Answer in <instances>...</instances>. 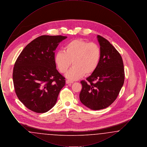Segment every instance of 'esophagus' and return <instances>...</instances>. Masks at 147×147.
I'll return each mask as SVG.
<instances>
[{
	"label": "esophagus",
	"instance_id": "obj_1",
	"mask_svg": "<svg viewBox=\"0 0 147 147\" xmlns=\"http://www.w3.org/2000/svg\"><path fill=\"white\" fill-rule=\"evenodd\" d=\"M65 82H66V84H68V85H71V83H73V82L70 81L69 80H66Z\"/></svg>",
	"mask_w": 147,
	"mask_h": 147
}]
</instances>
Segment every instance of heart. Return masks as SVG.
<instances>
[{
  "label": "heart",
  "instance_id": "heart-1",
  "mask_svg": "<svg viewBox=\"0 0 147 147\" xmlns=\"http://www.w3.org/2000/svg\"><path fill=\"white\" fill-rule=\"evenodd\" d=\"M101 59V50L97 43L75 39L66 43L63 51L57 52L55 61L59 71L70 80H77L88 76L98 69Z\"/></svg>",
  "mask_w": 147,
  "mask_h": 147
}]
</instances>
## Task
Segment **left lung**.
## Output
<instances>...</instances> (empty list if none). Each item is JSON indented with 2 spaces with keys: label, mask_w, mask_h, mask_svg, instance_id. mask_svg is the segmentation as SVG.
Wrapping results in <instances>:
<instances>
[{
  "label": "left lung",
  "mask_w": 147,
  "mask_h": 147,
  "mask_svg": "<svg viewBox=\"0 0 147 147\" xmlns=\"http://www.w3.org/2000/svg\"><path fill=\"white\" fill-rule=\"evenodd\" d=\"M101 50V59L98 69L86 81H81L80 100L94 110L104 109L115 101L125 81L122 57L105 38L98 35Z\"/></svg>",
  "instance_id": "1"
}]
</instances>
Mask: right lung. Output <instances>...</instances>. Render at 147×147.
Wrapping results in <instances>:
<instances>
[{"label": "right lung", "mask_w": 147, "mask_h": 147, "mask_svg": "<svg viewBox=\"0 0 147 147\" xmlns=\"http://www.w3.org/2000/svg\"><path fill=\"white\" fill-rule=\"evenodd\" d=\"M67 38L42 35L24 48L14 64V89L19 100L29 110L45 113L56 104L65 78L56 69L55 51Z\"/></svg>", "instance_id": "right-lung-1"}]
</instances>
